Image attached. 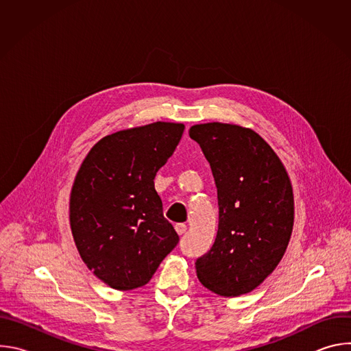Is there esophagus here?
I'll return each instance as SVG.
<instances>
[{"mask_svg":"<svg viewBox=\"0 0 351 351\" xmlns=\"http://www.w3.org/2000/svg\"><path fill=\"white\" fill-rule=\"evenodd\" d=\"M186 229H187V228H186L184 223H176V225H175V230L178 232V234H183V233L186 232Z\"/></svg>","mask_w":351,"mask_h":351,"instance_id":"1","label":"esophagus"}]
</instances>
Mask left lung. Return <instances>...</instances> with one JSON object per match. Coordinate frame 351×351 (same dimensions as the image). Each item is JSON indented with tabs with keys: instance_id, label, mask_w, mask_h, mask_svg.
<instances>
[{
	"instance_id": "8db88e82",
	"label": "left lung",
	"mask_w": 351,
	"mask_h": 351,
	"mask_svg": "<svg viewBox=\"0 0 351 351\" xmlns=\"http://www.w3.org/2000/svg\"><path fill=\"white\" fill-rule=\"evenodd\" d=\"M189 136L210 162L219 207L217 237L195 261L197 278L223 297L253 291L278 267L290 241V178L271 145L252 129L210 122L191 126Z\"/></svg>"
}]
</instances>
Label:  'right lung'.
<instances>
[{"label":"right lung","instance_id":"right-lung-1","mask_svg":"<svg viewBox=\"0 0 351 351\" xmlns=\"http://www.w3.org/2000/svg\"><path fill=\"white\" fill-rule=\"evenodd\" d=\"M183 123L154 122L108 134L83 160L69 222L86 267L117 290L149 282L179 241L164 218L154 178L173 154Z\"/></svg>","mask_w":351,"mask_h":351}]
</instances>
